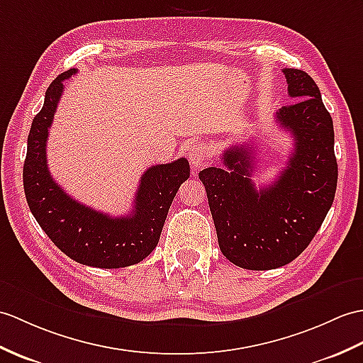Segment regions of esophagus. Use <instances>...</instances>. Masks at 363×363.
Listing matches in <instances>:
<instances>
[{
	"label": "esophagus",
	"instance_id": "esophagus-1",
	"mask_svg": "<svg viewBox=\"0 0 363 363\" xmlns=\"http://www.w3.org/2000/svg\"><path fill=\"white\" fill-rule=\"evenodd\" d=\"M207 157H208L207 148L202 145V143H196V145H193L190 153H189V161H190V165L193 170H199L202 165L207 164Z\"/></svg>",
	"mask_w": 363,
	"mask_h": 363
}]
</instances>
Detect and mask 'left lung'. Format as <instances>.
I'll list each match as a JSON object with an SVG mask.
<instances>
[{"label": "left lung", "instance_id": "obj_1", "mask_svg": "<svg viewBox=\"0 0 363 363\" xmlns=\"http://www.w3.org/2000/svg\"><path fill=\"white\" fill-rule=\"evenodd\" d=\"M289 97L296 102L275 113L294 139L280 176L257 190L252 147L232 145L223 167L199 172L207 191L223 255L242 269L269 271L296 259L315 237L337 189L334 126L315 82L286 67Z\"/></svg>", "mask_w": 363, "mask_h": 363}]
</instances>
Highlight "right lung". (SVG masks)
<instances>
[{
    "label": "right lung",
    "mask_w": 363,
    "mask_h": 363,
    "mask_svg": "<svg viewBox=\"0 0 363 363\" xmlns=\"http://www.w3.org/2000/svg\"><path fill=\"white\" fill-rule=\"evenodd\" d=\"M69 69L50 83L41 111L33 117L23 167L32 215L55 246L80 264L119 269L138 264L157 246L165 218L181 184L189 179L185 157L153 165L142 174L130 215L113 218L72 199L48 170L46 142Z\"/></svg>",
    "instance_id": "right-lung-1"
}]
</instances>
